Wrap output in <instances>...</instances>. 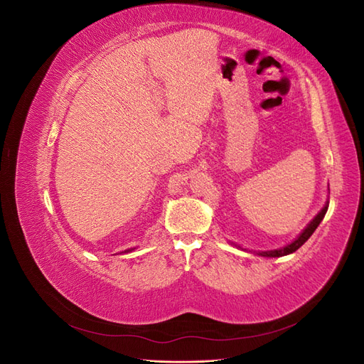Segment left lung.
<instances>
[{"label": "left lung", "instance_id": "1", "mask_svg": "<svg viewBox=\"0 0 364 364\" xmlns=\"http://www.w3.org/2000/svg\"><path fill=\"white\" fill-rule=\"evenodd\" d=\"M328 205H329V200H326V203H325V206L321 209V211L317 213V215L311 220L310 223L306 225V228L302 230V232L297 235L291 243H289L287 246H284V247H279V249H273V250H264V252H253V253H257V255H259V257H267V258H279V257H285V255H290V253H293V252H296L297 249H299L305 241L310 238L311 235H313V232L314 230L317 229V226L321 225V222L323 220V217H325V214H326V211H328ZM232 245H235V243H232ZM237 247H240L238 245H235ZM246 250V249H245Z\"/></svg>", "mask_w": 364, "mask_h": 364}]
</instances>
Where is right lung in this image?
I'll list each match as a JSON object with an SVG mask.
<instances>
[{
	"label": "right lung",
	"mask_w": 364,
	"mask_h": 364,
	"mask_svg": "<svg viewBox=\"0 0 364 364\" xmlns=\"http://www.w3.org/2000/svg\"><path fill=\"white\" fill-rule=\"evenodd\" d=\"M135 247H132V249H127V250H124V252H119V253H129V252H132V250H134Z\"/></svg>",
	"instance_id": "obj_1"
}]
</instances>
